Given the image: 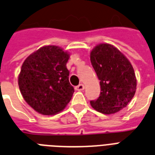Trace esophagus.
Listing matches in <instances>:
<instances>
[{"label":"esophagus","instance_id":"34e87169","mask_svg":"<svg viewBox=\"0 0 155 155\" xmlns=\"http://www.w3.org/2000/svg\"><path fill=\"white\" fill-rule=\"evenodd\" d=\"M75 89L76 91H83L84 89V84H79L78 86L75 87Z\"/></svg>","mask_w":155,"mask_h":155}]
</instances>
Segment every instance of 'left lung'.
Returning <instances> with one entry per match:
<instances>
[{"label":"left lung","instance_id":"obj_1","mask_svg":"<svg viewBox=\"0 0 155 155\" xmlns=\"http://www.w3.org/2000/svg\"><path fill=\"white\" fill-rule=\"evenodd\" d=\"M91 63L100 80L101 92L90 104L103 114L116 113L127 107L136 91V77L130 61L119 49L101 44L92 49Z\"/></svg>","mask_w":155,"mask_h":155}]
</instances>
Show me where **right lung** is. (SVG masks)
<instances>
[{
  "instance_id": "obj_1",
  "label": "right lung",
  "mask_w": 155,
  "mask_h": 155,
  "mask_svg": "<svg viewBox=\"0 0 155 155\" xmlns=\"http://www.w3.org/2000/svg\"><path fill=\"white\" fill-rule=\"evenodd\" d=\"M69 55L54 45L41 48L25 60L19 88L28 105L40 114H56L71 100L74 87L66 64Z\"/></svg>"
}]
</instances>
